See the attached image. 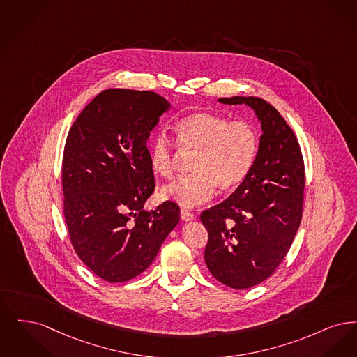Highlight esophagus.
Instances as JSON below:
<instances>
[{
    "label": "esophagus",
    "instance_id": "esophagus-1",
    "mask_svg": "<svg viewBox=\"0 0 357 357\" xmlns=\"http://www.w3.org/2000/svg\"><path fill=\"white\" fill-rule=\"evenodd\" d=\"M180 218H181V220H184V221H192L195 218V215L190 213L186 209H180Z\"/></svg>",
    "mask_w": 357,
    "mask_h": 357
}]
</instances>
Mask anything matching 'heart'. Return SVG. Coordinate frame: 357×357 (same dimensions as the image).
I'll list each match as a JSON object with an SVG mask.
<instances>
[{"mask_svg": "<svg viewBox=\"0 0 357 357\" xmlns=\"http://www.w3.org/2000/svg\"><path fill=\"white\" fill-rule=\"evenodd\" d=\"M176 129L183 145L199 153L193 162L195 174L162 186V200L196 206L212 199L218 186L221 192H232L248 178L260 151V135L252 121L195 112L183 117ZM148 160L155 176L172 177L174 148L165 133H158L151 142Z\"/></svg>", "mask_w": 357, "mask_h": 357, "instance_id": "1", "label": "heart"}]
</instances>
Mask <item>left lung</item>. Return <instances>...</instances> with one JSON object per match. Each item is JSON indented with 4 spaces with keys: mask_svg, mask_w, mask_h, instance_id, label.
<instances>
[{
    "mask_svg": "<svg viewBox=\"0 0 357 357\" xmlns=\"http://www.w3.org/2000/svg\"><path fill=\"white\" fill-rule=\"evenodd\" d=\"M218 102L248 105L263 130L248 178L200 216L209 234V272L224 285L245 289L272 276L292 245L303 216L304 160L294 130L269 102L241 96Z\"/></svg>",
    "mask_w": 357,
    "mask_h": 357,
    "instance_id": "left-lung-1",
    "label": "left lung"
}]
</instances>
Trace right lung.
Instances as JSON below:
<instances>
[{"label": "right lung", "mask_w": 357, "mask_h": 357, "mask_svg": "<svg viewBox=\"0 0 357 357\" xmlns=\"http://www.w3.org/2000/svg\"><path fill=\"white\" fill-rule=\"evenodd\" d=\"M171 104L149 91L107 89L78 114L63 149V216L81 261L109 282L153 263L180 208L144 204L155 190L146 141Z\"/></svg>", "instance_id": "right-lung-1"}]
</instances>
